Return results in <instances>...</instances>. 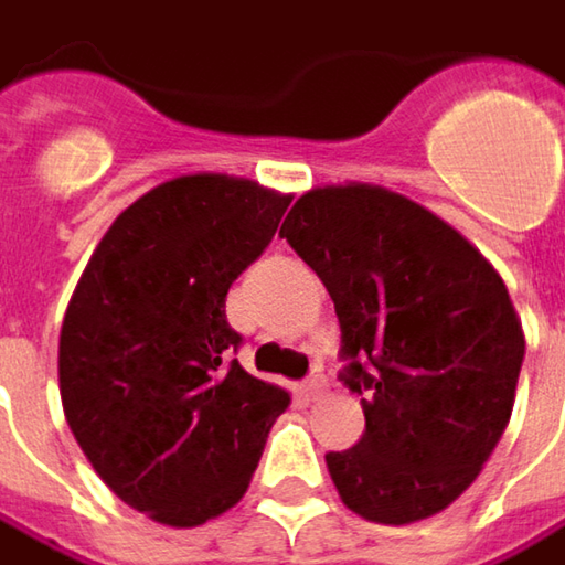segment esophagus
<instances>
[{
	"mask_svg": "<svg viewBox=\"0 0 565 565\" xmlns=\"http://www.w3.org/2000/svg\"><path fill=\"white\" fill-rule=\"evenodd\" d=\"M326 388H329V385H326V380H322L319 373H316L312 380L303 382V395H307V402H319V398L326 395Z\"/></svg>",
	"mask_w": 565,
	"mask_h": 565,
	"instance_id": "34e87169",
	"label": "esophagus"
}]
</instances>
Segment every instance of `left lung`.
I'll use <instances>...</instances> for the list:
<instances>
[{"instance_id": "8db88e82", "label": "left lung", "mask_w": 565, "mask_h": 565, "mask_svg": "<svg viewBox=\"0 0 565 565\" xmlns=\"http://www.w3.org/2000/svg\"><path fill=\"white\" fill-rule=\"evenodd\" d=\"M281 236L326 284L366 433L326 465L341 503L411 525L478 480L509 427L522 319L480 249L402 192L312 185Z\"/></svg>"}]
</instances>
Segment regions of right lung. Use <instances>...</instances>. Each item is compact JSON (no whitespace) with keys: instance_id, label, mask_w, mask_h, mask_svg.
<instances>
[{"instance_id":"obj_1","label":"right lung","mask_w":565,"mask_h":565,"mask_svg":"<svg viewBox=\"0 0 565 565\" xmlns=\"http://www.w3.org/2000/svg\"><path fill=\"white\" fill-rule=\"evenodd\" d=\"M290 195L227 173H185L138 195L75 284L60 331V395L90 468L160 525L234 509L281 385L249 376L227 290L262 256Z\"/></svg>"}]
</instances>
